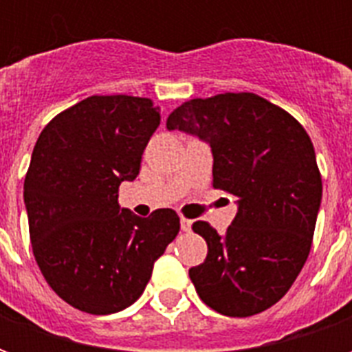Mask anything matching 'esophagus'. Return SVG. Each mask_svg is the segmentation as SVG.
I'll list each match as a JSON object with an SVG mask.
<instances>
[{"label":"esophagus","mask_w":352,"mask_h":352,"mask_svg":"<svg viewBox=\"0 0 352 352\" xmlns=\"http://www.w3.org/2000/svg\"><path fill=\"white\" fill-rule=\"evenodd\" d=\"M181 230H183V232H190L192 230V221H188V219H181Z\"/></svg>","instance_id":"34e87169"}]
</instances>
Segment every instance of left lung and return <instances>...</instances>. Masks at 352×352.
Masks as SVG:
<instances>
[{
  "instance_id": "1",
  "label": "left lung",
  "mask_w": 352,
  "mask_h": 352,
  "mask_svg": "<svg viewBox=\"0 0 352 352\" xmlns=\"http://www.w3.org/2000/svg\"><path fill=\"white\" fill-rule=\"evenodd\" d=\"M166 126L211 146L213 186L237 198L226 234L192 226L209 249L188 270L196 292L228 317L262 313L287 294L309 254L322 181L307 131L249 92L186 101Z\"/></svg>"
}]
</instances>
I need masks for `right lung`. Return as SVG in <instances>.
Returning <instances> with one entry per match:
<instances>
[{
    "label": "right lung",
    "mask_w": 352,
    "mask_h": 352,
    "mask_svg": "<svg viewBox=\"0 0 352 352\" xmlns=\"http://www.w3.org/2000/svg\"><path fill=\"white\" fill-rule=\"evenodd\" d=\"M158 126L160 107L146 98L92 96L54 116L35 143L24 181L32 249L75 309H126L179 234L173 209L141 219L118 206V186L139 175Z\"/></svg>",
    "instance_id": "obj_1"
}]
</instances>
